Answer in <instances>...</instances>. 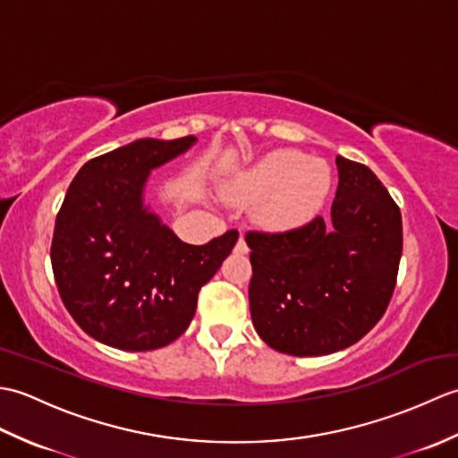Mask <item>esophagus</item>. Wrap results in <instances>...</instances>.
Listing matches in <instances>:
<instances>
[{"mask_svg":"<svg viewBox=\"0 0 458 458\" xmlns=\"http://www.w3.org/2000/svg\"><path fill=\"white\" fill-rule=\"evenodd\" d=\"M236 251H238V254H248V251H250V248H248V244H246V240H244V238H240V240H238Z\"/></svg>","mask_w":458,"mask_h":458,"instance_id":"34e87169","label":"esophagus"}]
</instances>
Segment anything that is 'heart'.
Segmentation results:
<instances>
[{
  "label": "heart",
  "mask_w": 458,
  "mask_h": 458,
  "mask_svg": "<svg viewBox=\"0 0 458 458\" xmlns=\"http://www.w3.org/2000/svg\"><path fill=\"white\" fill-rule=\"evenodd\" d=\"M333 191V171L323 159L295 149L264 155L232 179L224 197L232 202H258L259 218L269 228H301L325 208Z\"/></svg>",
  "instance_id": "heart-1"
}]
</instances>
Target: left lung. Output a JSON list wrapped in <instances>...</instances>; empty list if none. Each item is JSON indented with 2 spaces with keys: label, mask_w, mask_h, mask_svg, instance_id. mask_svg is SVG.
I'll list each match as a JSON object with an SVG mask.
<instances>
[{
  "label": "left lung",
  "mask_w": 458,
  "mask_h": 458,
  "mask_svg": "<svg viewBox=\"0 0 458 458\" xmlns=\"http://www.w3.org/2000/svg\"><path fill=\"white\" fill-rule=\"evenodd\" d=\"M330 220L287 232H248L250 313L267 346L325 356L374 328L395 287L402 212L366 165L336 157Z\"/></svg>",
  "instance_id": "1"
}]
</instances>
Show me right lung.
Returning a JSON list of instances; mask_svg holds the SVG:
<instances>
[{
    "label": "right lung",
    "mask_w": 458,
    "mask_h": 458,
    "mask_svg": "<svg viewBox=\"0 0 458 458\" xmlns=\"http://www.w3.org/2000/svg\"><path fill=\"white\" fill-rule=\"evenodd\" d=\"M194 143V135L131 141L84 163L66 191L53 274L68 313L102 344L143 352L179 338L200 287L236 246V230L204 246L184 244L143 200L151 171Z\"/></svg>",
    "instance_id": "obj_1"
}]
</instances>
